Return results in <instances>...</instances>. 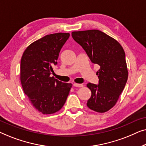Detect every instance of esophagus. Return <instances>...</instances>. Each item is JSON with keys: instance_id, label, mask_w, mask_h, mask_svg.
I'll list each match as a JSON object with an SVG mask.
<instances>
[{"instance_id": "1", "label": "esophagus", "mask_w": 146, "mask_h": 146, "mask_svg": "<svg viewBox=\"0 0 146 146\" xmlns=\"http://www.w3.org/2000/svg\"><path fill=\"white\" fill-rule=\"evenodd\" d=\"M73 86L74 87H78V88H81L83 87V84H76V83H74Z\"/></svg>"}]
</instances>
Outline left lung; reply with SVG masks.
<instances>
[{
    "instance_id": "obj_1",
    "label": "left lung",
    "mask_w": 146,
    "mask_h": 146,
    "mask_svg": "<svg viewBox=\"0 0 146 146\" xmlns=\"http://www.w3.org/2000/svg\"><path fill=\"white\" fill-rule=\"evenodd\" d=\"M72 36L92 62L100 66L96 73L98 84H87L92 92L87 106L97 112H106L115 104L127 82L124 50L118 42L98 30L72 32Z\"/></svg>"
}]
</instances>
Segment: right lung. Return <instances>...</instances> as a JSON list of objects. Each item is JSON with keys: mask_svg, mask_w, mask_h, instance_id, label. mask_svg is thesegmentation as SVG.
<instances>
[{"mask_svg": "<svg viewBox=\"0 0 146 146\" xmlns=\"http://www.w3.org/2000/svg\"><path fill=\"white\" fill-rule=\"evenodd\" d=\"M69 33L46 35L34 42L24 52L21 62V81L32 105L43 114L60 110L66 101L70 83H63L50 77L57 64L60 51Z\"/></svg>", "mask_w": 146, "mask_h": 146, "instance_id": "add662e5", "label": "right lung"}]
</instances>
